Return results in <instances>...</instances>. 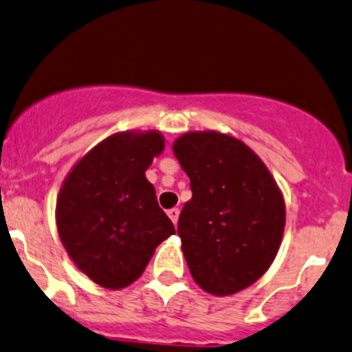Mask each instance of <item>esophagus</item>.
Listing matches in <instances>:
<instances>
[{"label":"esophagus","instance_id":"34e87169","mask_svg":"<svg viewBox=\"0 0 352 352\" xmlns=\"http://www.w3.org/2000/svg\"><path fill=\"white\" fill-rule=\"evenodd\" d=\"M179 208H172V210H168V217L170 220L173 221V225H177V221H179Z\"/></svg>","mask_w":352,"mask_h":352}]
</instances>
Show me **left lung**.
Returning a JSON list of instances; mask_svg holds the SVG:
<instances>
[{
  "label": "left lung",
  "instance_id": "1",
  "mask_svg": "<svg viewBox=\"0 0 352 352\" xmlns=\"http://www.w3.org/2000/svg\"><path fill=\"white\" fill-rule=\"evenodd\" d=\"M173 155L192 190L177 232L194 282L213 296L249 287L280 248L285 203L277 182L251 148L220 132H187Z\"/></svg>",
  "mask_w": 352,
  "mask_h": 352
}]
</instances>
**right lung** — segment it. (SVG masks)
I'll return each mask as SVG.
<instances>
[{
    "instance_id": "obj_1",
    "label": "right lung",
    "mask_w": 352,
    "mask_h": 352,
    "mask_svg": "<svg viewBox=\"0 0 352 352\" xmlns=\"http://www.w3.org/2000/svg\"><path fill=\"white\" fill-rule=\"evenodd\" d=\"M163 148L156 131L113 134L94 146L61 186V244L101 287L117 291L138 280L155 249L175 234L144 173Z\"/></svg>"
}]
</instances>
